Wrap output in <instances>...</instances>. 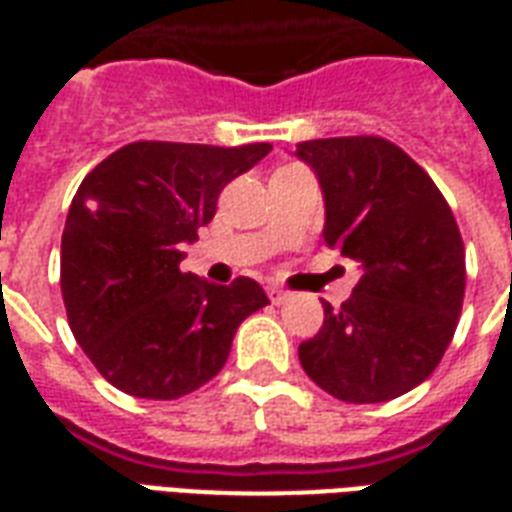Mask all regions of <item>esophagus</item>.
Returning a JSON list of instances; mask_svg holds the SVG:
<instances>
[{"mask_svg":"<svg viewBox=\"0 0 512 512\" xmlns=\"http://www.w3.org/2000/svg\"><path fill=\"white\" fill-rule=\"evenodd\" d=\"M268 298H271V304H285L290 301V293L282 287H268Z\"/></svg>","mask_w":512,"mask_h":512,"instance_id":"1","label":"esophagus"}]
</instances>
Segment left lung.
<instances>
[{"mask_svg": "<svg viewBox=\"0 0 512 512\" xmlns=\"http://www.w3.org/2000/svg\"><path fill=\"white\" fill-rule=\"evenodd\" d=\"M320 181L323 238L361 279L298 347L304 372L347 404H380L426 380L464 301V244L429 173L391 140H304L293 151Z\"/></svg>", "mask_w": 512, "mask_h": 512, "instance_id": "1", "label": "left lung"}]
</instances>
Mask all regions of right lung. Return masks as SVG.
<instances>
[{
    "label": "right lung",
    "mask_w": 512,
    "mask_h": 512,
    "mask_svg": "<svg viewBox=\"0 0 512 512\" xmlns=\"http://www.w3.org/2000/svg\"><path fill=\"white\" fill-rule=\"evenodd\" d=\"M268 151L140 140L81 181L62 233V295L75 342L113 388L160 401L198 391L222 372L238 325L268 304L255 279L211 285L179 271L227 181Z\"/></svg>",
    "instance_id": "obj_1"
}]
</instances>
